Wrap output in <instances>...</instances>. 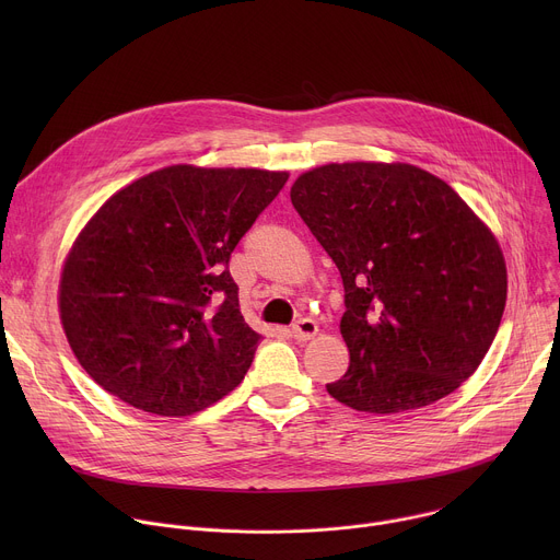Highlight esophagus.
<instances>
[{"label":"esophagus","mask_w":560,"mask_h":560,"mask_svg":"<svg viewBox=\"0 0 560 560\" xmlns=\"http://www.w3.org/2000/svg\"><path fill=\"white\" fill-rule=\"evenodd\" d=\"M318 332V326L312 322V318H299V322L292 326V337L299 341H307Z\"/></svg>","instance_id":"obj_1"}]
</instances>
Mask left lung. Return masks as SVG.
<instances>
[{"mask_svg": "<svg viewBox=\"0 0 560 560\" xmlns=\"http://www.w3.org/2000/svg\"><path fill=\"white\" fill-rule=\"evenodd\" d=\"M290 199L346 290L350 350L337 401L374 415L430 406L481 365L505 310L508 272L488 225L410 164H328Z\"/></svg>", "mask_w": 560, "mask_h": 560, "instance_id": "obj_1", "label": "left lung"}]
</instances>
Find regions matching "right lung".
I'll use <instances>...</instances> for the list:
<instances>
[{
	"label": "right lung",
	"mask_w": 560,
	"mask_h": 560,
	"mask_svg": "<svg viewBox=\"0 0 560 560\" xmlns=\"http://www.w3.org/2000/svg\"><path fill=\"white\" fill-rule=\"evenodd\" d=\"M288 173L171 166L113 195L77 236L59 312L82 368L124 404L188 417L244 381L257 335L230 255Z\"/></svg>",
	"instance_id": "right-lung-1"
}]
</instances>
